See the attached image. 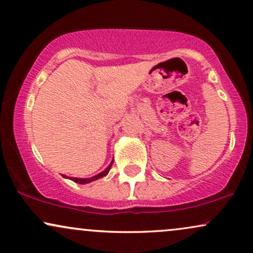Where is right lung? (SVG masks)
Returning a JSON list of instances; mask_svg holds the SVG:
<instances>
[{"label":"right lung","mask_w":253,"mask_h":253,"mask_svg":"<svg viewBox=\"0 0 253 253\" xmlns=\"http://www.w3.org/2000/svg\"><path fill=\"white\" fill-rule=\"evenodd\" d=\"M112 163L113 162H111V164H110V165L106 167V169L103 170V172H101L99 174H97V175H95V176H92V177H90V179H79V177H69V179H71L72 181H74V182H77V183H81V184H84V183H89V182H91V181H95V180H97V179H101V177H103V176H105L106 174L109 173V170H110V169H111V166H112ZM64 177H67V176H65V175H63Z\"/></svg>","instance_id":"1"}]
</instances>
